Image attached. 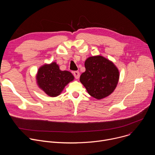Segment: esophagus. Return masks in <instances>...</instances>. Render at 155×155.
Returning <instances> with one entry per match:
<instances>
[{
  "mask_svg": "<svg viewBox=\"0 0 155 155\" xmlns=\"http://www.w3.org/2000/svg\"><path fill=\"white\" fill-rule=\"evenodd\" d=\"M73 74H74V77H75V78L76 79H78L79 78V77H80V73L78 71H74L73 72Z\"/></svg>",
  "mask_w": 155,
  "mask_h": 155,
  "instance_id": "1",
  "label": "esophagus"
}]
</instances>
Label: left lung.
<instances>
[{
  "label": "left lung",
  "instance_id": "left-lung-1",
  "mask_svg": "<svg viewBox=\"0 0 155 155\" xmlns=\"http://www.w3.org/2000/svg\"><path fill=\"white\" fill-rule=\"evenodd\" d=\"M86 71L80 78L90 96L103 99L115 90L119 80V71L115 64L101 56L88 58L84 62Z\"/></svg>",
  "mask_w": 155,
  "mask_h": 155
}]
</instances>
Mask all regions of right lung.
<instances>
[{
    "mask_svg": "<svg viewBox=\"0 0 155 155\" xmlns=\"http://www.w3.org/2000/svg\"><path fill=\"white\" fill-rule=\"evenodd\" d=\"M36 78L39 87L50 97L59 95L64 87L74 79L70 72L61 71L56 62L41 66Z\"/></svg>",
    "mask_w": 155,
    "mask_h": 155,
    "instance_id": "obj_1",
    "label": "right lung"
}]
</instances>
